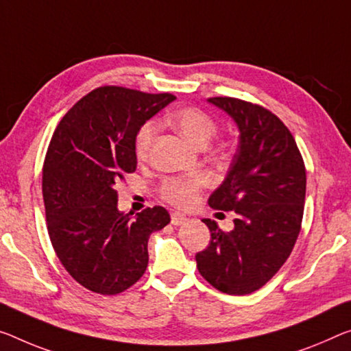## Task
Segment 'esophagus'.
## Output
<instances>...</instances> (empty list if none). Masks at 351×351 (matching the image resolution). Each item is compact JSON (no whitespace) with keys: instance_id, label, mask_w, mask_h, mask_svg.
I'll return each instance as SVG.
<instances>
[{"instance_id":"34e87169","label":"esophagus","mask_w":351,"mask_h":351,"mask_svg":"<svg viewBox=\"0 0 351 351\" xmlns=\"http://www.w3.org/2000/svg\"><path fill=\"white\" fill-rule=\"evenodd\" d=\"M185 221H186L185 215H182L179 212H176V213L171 215V223L174 224V226H182L183 223H185Z\"/></svg>"}]
</instances>
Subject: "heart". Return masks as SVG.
Listing matches in <instances>:
<instances>
[{"mask_svg":"<svg viewBox=\"0 0 351 351\" xmlns=\"http://www.w3.org/2000/svg\"><path fill=\"white\" fill-rule=\"evenodd\" d=\"M168 121L188 141L197 147H204L218 132V125L212 116L197 106H185L171 112ZM157 134V123L149 121L139 128L134 138V155L139 161L149 157L150 147ZM204 186V179L199 176H172L161 182L160 196L163 201L176 207L188 208L197 201Z\"/></svg>","mask_w":351,"mask_h":351,"instance_id":"obj_1","label":"heart"}]
</instances>
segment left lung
Listing matches in <instances>:
<instances>
[{"label":"left lung","instance_id":"obj_1","mask_svg":"<svg viewBox=\"0 0 351 351\" xmlns=\"http://www.w3.org/2000/svg\"><path fill=\"white\" fill-rule=\"evenodd\" d=\"M240 128V145L223 185L208 206L234 210L232 230L210 229L197 252L201 276L223 293L247 295L263 287L287 261L304 212L306 168L293 134L276 114L235 97H210Z\"/></svg>","mask_w":351,"mask_h":351}]
</instances>
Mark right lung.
<instances>
[{
  "mask_svg": "<svg viewBox=\"0 0 351 351\" xmlns=\"http://www.w3.org/2000/svg\"><path fill=\"white\" fill-rule=\"evenodd\" d=\"M174 99L100 86L70 108L48 144L42 168L48 235L62 267L90 292L117 295L138 282L150 234L171 221L160 206L136 219L119 213L116 185L136 171L139 128Z\"/></svg>",
  "mask_w": 351,
  "mask_h": 351,
  "instance_id": "add662e5",
  "label": "right lung"
}]
</instances>
